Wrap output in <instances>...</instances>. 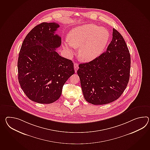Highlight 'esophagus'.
I'll return each instance as SVG.
<instances>
[{
	"instance_id": "esophagus-1",
	"label": "esophagus",
	"mask_w": 150,
	"mask_h": 150,
	"mask_svg": "<svg viewBox=\"0 0 150 150\" xmlns=\"http://www.w3.org/2000/svg\"><path fill=\"white\" fill-rule=\"evenodd\" d=\"M74 69H75V73H76L77 70L78 69V68H79V64H78V63H74Z\"/></svg>"
}]
</instances>
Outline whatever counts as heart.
<instances>
[{
  "instance_id": "obj_1",
  "label": "heart",
  "mask_w": 150,
  "mask_h": 150,
  "mask_svg": "<svg viewBox=\"0 0 150 150\" xmlns=\"http://www.w3.org/2000/svg\"><path fill=\"white\" fill-rule=\"evenodd\" d=\"M110 34L106 28L93 23H88L72 29L68 34V40L63 48L70 55L75 47H80L79 57L84 62L94 60L103 52L109 39Z\"/></svg>"
}]
</instances>
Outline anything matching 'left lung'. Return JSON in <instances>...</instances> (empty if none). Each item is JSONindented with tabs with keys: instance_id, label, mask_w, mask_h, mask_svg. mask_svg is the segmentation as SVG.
<instances>
[{
	"instance_id": "obj_1",
	"label": "left lung",
	"mask_w": 150,
	"mask_h": 150,
	"mask_svg": "<svg viewBox=\"0 0 150 150\" xmlns=\"http://www.w3.org/2000/svg\"><path fill=\"white\" fill-rule=\"evenodd\" d=\"M131 57L123 37L113 28L106 52L88 63H81L77 74L85 100L94 105L110 103L126 89L130 78Z\"/></svg>"
}]
</instances>
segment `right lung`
Segmentation results:
<instances>
[{"instance_id":"right-lung-1","label":"right lung","mask_w":150,"mask_h":150,"mask_svg":"<svg viewBox=\"0 0 150 150\" xmlns=\"http://www.w3.org/2000/svg\"><path fill=\"white\" fill-rule=\"evenodd\" d=\"M60 25L42 23L34 27L22 43L18 60V80L30 100L52 103L58 100L64 84L75 73L72 61L55 51L61 38L55 32Z\"/></svg>"}]
</instances>
